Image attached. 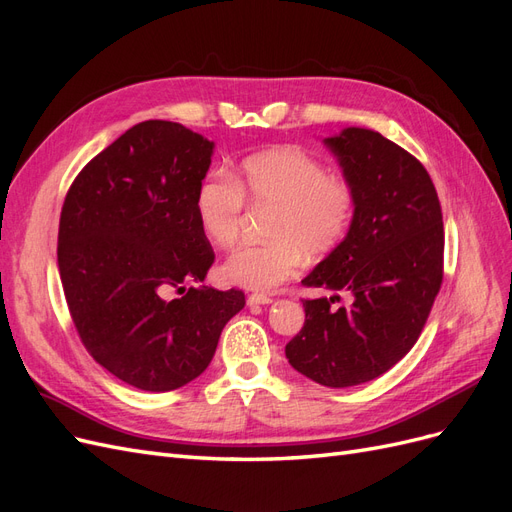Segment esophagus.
Wrapping results in <instances>:
<instances>
[{"label": "esophagus", "mask_w": 512, "mask_h": 512, "mask_svg": "<svg viewBox=\"0 0 512 512\" xmlns=\"http://www.w3.org/2000/svg\"><path fill=\"white\" fill-rule=\"evenodd\" d=\"M269 303H273V299L271 297H267V294H250V297H247V305L250 307H254V305H269Z\"/></svg>", "instance_id": "1"}]
</instances>
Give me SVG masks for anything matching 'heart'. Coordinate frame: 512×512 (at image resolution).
Here are the masks:
<instances>
[{"label":"heart","instance_id":"1","mask_svg":"<svg viewBox=\"0 0 512 512\" xmlns=\"http://www.w3.org/2000/svg\"><path fill=\"white\" fill-rule=\"evenodd\" d=\"M247 196L273 205L267 241L243 243L220 267L222 280L273 292L297 273L307 256H327L344 241L354 218V190L312 153L273 147L241 160L235 177L213 170L196 185L194 211L203 235L218 247L237 241Z\"/></svg>","mask_w":512,"mask_h":512}]
</instances>
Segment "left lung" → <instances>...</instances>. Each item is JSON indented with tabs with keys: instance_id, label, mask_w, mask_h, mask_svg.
<instances>
[{
	"instance_id": "left-lung-1",
	"label": "left lung",
	"mask_w": 512,
	"mask_h": 512,
	"mask_svg": "<svg viewBox=\"0 0 512 512\" xmlns=\"http://www.w3.org/2000/svg\"><path fill=\"white\" fill-rule=\"evenodd\" d=\"M354 190L348 235L303 284L346 290L303 301L305 324L288 363L322 386L346 389L382 376L421 335L442 284L444 226L425 166L380 132L344 128L322 141Z\"/></svg>"
}]
</instances>
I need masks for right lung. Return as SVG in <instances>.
<instances>
[{
  "label": "right lung",
  "instance_id": "right-lung-1",
  "mask_svg": "<svg viewBox=\"0 0 512 512\" xmlns=\"http://www.w3.org/2000/svg\"><path fill=\"white\" fill-rule=\"evenodd\" d=\"M215 143L181 123H136L74 179L59 220L57 265L87 352L134 389L166 393L209 367L241 290L203 282L213 250L194 211Z\"/></svg>",
  "mask_w": 512,
  "mask_h": 512
}]
</instances>
